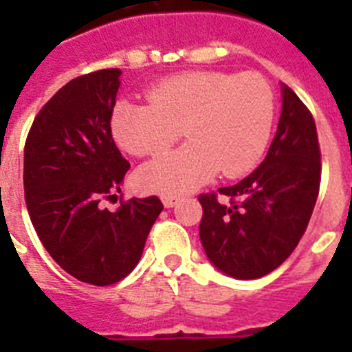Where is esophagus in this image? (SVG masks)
<instances>
[{
    "instance_id": "34e87169",
    "label": "esophagus",
    "mask_w": 352,
    "mask_h": 352,
    "mask_svg": "<svg viewBox=\"0 0 352 352\" xmlns=\"http://www.w3.org/2000/svg\"><path fill=\"white\" fill-rule=\"evenodd\" d=\"M177 201H179V197H175V195H162V204H164L166 208L175 206Z\"/></svg>"
}]
</instances>
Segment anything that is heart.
<instances>
[{"instance_id": "heart-1", "label": "heart", "mask_w": 352, "mask_h": 352, "mask_svg": "<svg viewBox=\"0 0 352 352\" xmlns=\"http://www.w3.org/2000/svg\"><path fill=\"white\" fill-rule=\"evenodd\" d=\"M276 95L259 74L192 71L170 76L148 93V104L120 100L113 107L111 131L122 149L149 160L137 171L142 190L177 195L195 190L221 171L239 177L259 162L272 135Z\"/></svg>"}]
</instances>
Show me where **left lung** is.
Here are the masks:
<instances>
[{
	"mask_svg": "<svg viewBox=\"0 0 352 352\" xmlns=\"http://www.w3.org/2000/svg\"><path fill=\"white\" fill-rule=\"evenodd\" d=\"M281 117L257 170L234 186L199 195V235L221 272L237 279L267 276L294 252L305 234L322 179L316 124L294 91L281 85Z\"/></svg>",
	"mask_w": 352,
	"mask_h": 352,
	"instance_id": "1",
	"label": "left lung"
}]
</instances>
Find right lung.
<instances>
[{
	"label": "right lung",
	"instance_id": "obj_1",
	"mask_svg": "<svg viewBox=\"0 0 352 352\" xmlns=\"http://www.w3.org/2000/svg\"><path fill=\"white\" fill-rule=\"evenodd\" d=\"M120 69H102L65 84L36 115L25 142V203L36 234L73 278L106 287L137 267L159 197L102 199L120 192L129 162L111 135Z\"/></svg>",
	"mask_w": 352,
	"mask_h": 352
}]
</instances>
